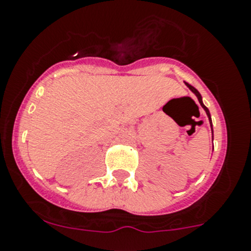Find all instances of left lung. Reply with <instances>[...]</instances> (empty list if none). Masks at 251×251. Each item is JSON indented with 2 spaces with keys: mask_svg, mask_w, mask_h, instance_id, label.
Segmentation results:
<instances>
[{
  "mask_svg": "<svg viewBox=\"0 0 251 251\" xmlns=\"http://www.w3.org/2000/svg\"><path fill=\"white\" fill-rule=\"evenodd\" d=\"M186 84L187 87H189V88H190V91L193 92V93H195V96L198 97V99H199V103L201 104V106H202L203 109H205V111H206V114H207V116H208V120H210V124H211V127H212V120H211V115H210V111H208V109L206 108L205 105H203V103H202V98H201V94L199 93V91L196 88H194L193 86H191V84H189V83H185ZM213 133V132H212ZM212 138H213V136H212Z\"/></svg>",
  "mask_w": 251,
  "mask_h": 251,
  "instance_id": "obj_1",
  "label": "left lung"
}]
</instances>
